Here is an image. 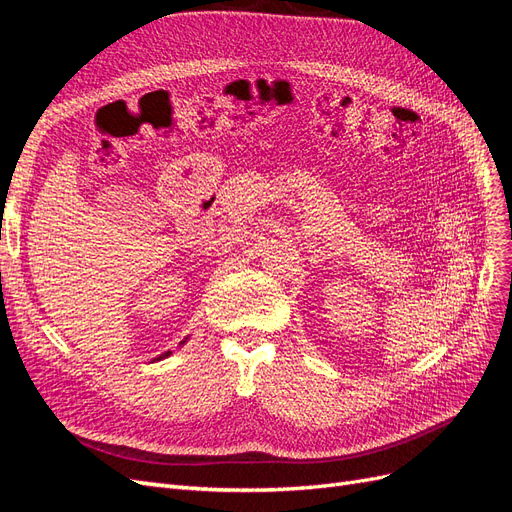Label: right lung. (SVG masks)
<instances>
[{"label": "right lung", "mask_w": 512, "mask_h": 512, "mask_svg": "<svg viewBox=\"0 0 512 512\" xmlns=\"http://www.w3.org/2000/svg\"><path fill=\"white\" fill-rule=\"evenodd\" d=\"M185 339H188V337H185ZM185 339H183V342H181L179 346H183V344H185ZM170 354H173L170 350H168V352H164V354H160V356H158V361H160V359H166V356H170Z\"/></svg>", "instance_id": "add662e5"}]
</instances>
